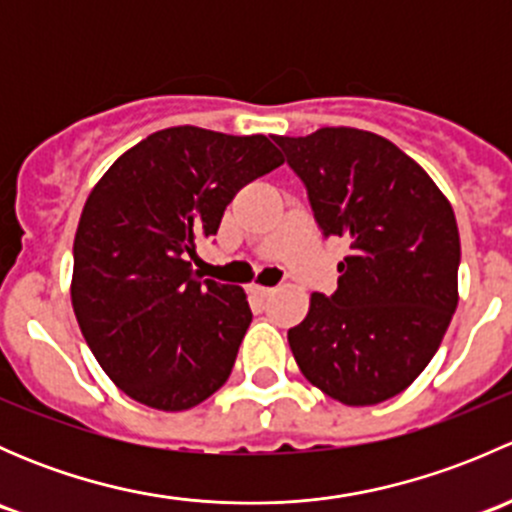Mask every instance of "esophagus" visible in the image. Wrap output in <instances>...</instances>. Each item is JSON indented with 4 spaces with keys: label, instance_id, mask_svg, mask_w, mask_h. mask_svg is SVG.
Instances as JSON below:
<instances>
[{
    "label": "esophagus",
    "instance_id": "34e87169",
    "mask_svg": "<svg viewBox=\"0 0 512 512\" xmlns=\"http://www.w3.org/2000/svg\"><path fill=\"white\" fill-rule=\"evenodd\" d=\"M247 292L252 294V297H257V299H267L270 297L272 292H275V287H265V285H255V282H252L250 287H247Z\"/></svg>",
    "mask_w": 512,
    "mask_h": 512
}]
</instances>
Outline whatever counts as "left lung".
I'll return each mask as SVG.
<instances>
[{
	"mask_svg": "<svg viewBox=\"0 0 512 512\" xmlns=\"http://www.w3.org/2000/svg\"><path fill=\"white\" fill-rule=\"evenodd\" d=\"M324 237H347L337 292H314L287 332L309 384L347 406L401 394L441 347L458 304L461 237L446 195L376 133L272 136Z\"/></svg>",
	"mask_w": 512,
	"mask_h": 512,
	"instance_id": "8db88e82",
	"label": "left lung"
}]
</instances>
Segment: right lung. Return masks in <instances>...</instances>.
<instances>
[{"instance_id":"right-lung-1","label":"right lung","mask_w":512,"mask_h":512,"mask_svg":"<svg viewBox=\"0 0 512 512\" xmlns=\"http://www.w3.org/2000/svg\"><path fill=\"white\" fill-rule=\"evenodd\" d=\"M285 163L267 136L153 133L106 170L74 237L71 304L101 369L131 399L185 411L230 376L252 322L237 285L193 275L195 242L235 193Z\"/></svg>"}]
</instances>
